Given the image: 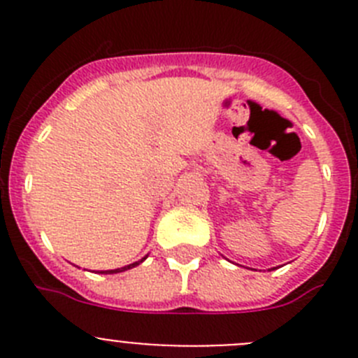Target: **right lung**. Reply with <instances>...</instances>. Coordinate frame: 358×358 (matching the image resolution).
Wrapping results in <instances>:
<instances>
[{
  "mask_svg": "<svg viewBox=\"0 0 358 358\" xmlns=\"http://www.w3.org/2000/svg\"><path fill=\"white\" fill-rule=\"evenodd\" d=\"M143 260H145V258H143ZM143 260H141V262H143ZM136 265H140V262H134V264L127 265V267L115 268V271H103V273H106V274H115V273H122V271H127V268H132V267H136Z\"/></svg>",
  "mask_w": 358,
  "mask_h": 358,
  "instance_id": "add662e5",
  "label": "right lung"
}]
</instances>
